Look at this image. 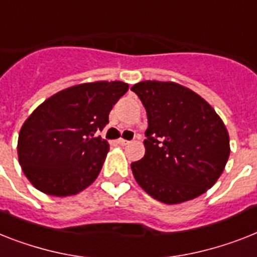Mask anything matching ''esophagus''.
Instances as JSON below:
<instances>
[{"mask_svg":"<svg viewBox=\"0 0 257 257\" xmlns=\"http://www.w3.org/2000/svg\"><path fill=\"white\" fill-rule=\"evenodd\" d=\"M117 143L120 144V145H128V144L131 143V141H128V140H124V139H118Z\"/></svg>","mask_w":257,"mask_h":257,"instance_id":"1","label":"esophagus"}]
</instances>
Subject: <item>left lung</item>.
<instances>
[{
  "instance_id": "left-lung-1",
  "label": "left lung",
  "mask_w": 257,
  "mask_h": 257,
  "mask_svg": "<svg viewBox=\"0 0 257 257\" xmlns=\"http://www.w3.org/2000/svg\"><path fill=\"white\" fill-rule=\"evenodd\" d=\"M147 109L145 156L133 176L150 197L176 204L206 193L230 156V137L212 107L181 84L147 80L131 88Z\"/></svg>"
}]
</instances>
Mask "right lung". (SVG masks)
Listing matches in <instances>:
<instances>
[{"instance_id": "obj_1", "label": "right lung", "mask_w": 257, "mask_h": 257, "mask_svg": "<svg viewBox=\"0 0 257 257\" xmlns=\"http://www.w3.org/2000/svg\"><path fill=\"white\" fill-rule=\"evenodd\" d=\"M128 91L122 81L74 85L43 101L22 125L18 160L39 191L55 197L80 193L97 178L109 145L97 131Z\"/></svg>"}]
</instances>
